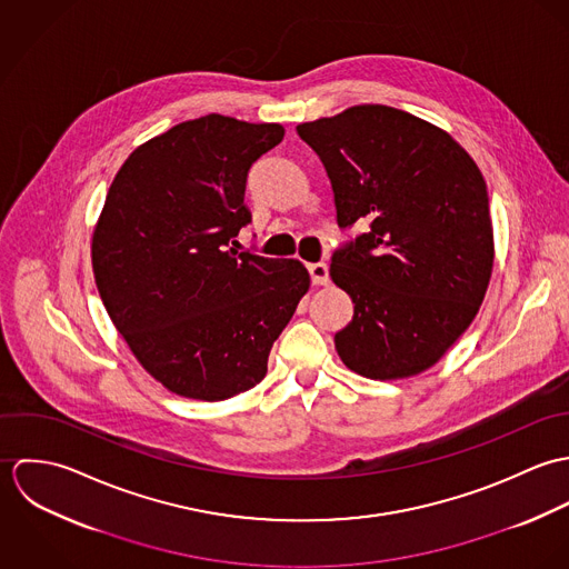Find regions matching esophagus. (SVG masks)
I'll list each match as a JSON object with an SVG mask.
<instances>
[{
	"label": "esophagus",
	"mask_w": 569,
	"mask_h": 569,
	"mask_svg": "<svg viewBox=\"0 0 569 569\" xmlns=\"http://www.w3.org/2000/svg\"><path fill=\"white\" fill-rule=\"evenodd\" d=\"M309 273L313 284H326L328 282V264L326 262H311Z\"/></svg>",
	"instance_id": "obj_1"
}]
</instances>
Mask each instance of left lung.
I'll use <instances>...</instances> for the list:
<instances>
[{
	"label": "left lung",
	"mask_w": 569,
	"mask_h": 569,
	"mask_svg": "<svg viewBox=\"0 0 569 569\" xmlns=\"http://www.w3.org/2000/svg\"><path fill=\"white\" fill-rule=\"evenodd\" d=\"M320 156L337 226L368 223L332 251L355 305L335 332L341 361L379 381L431 368L480 311L492 271L487 181L442 129L386 104L296 127Z\"/></svg>",
	"instance_id": "1"
}]
</instances>
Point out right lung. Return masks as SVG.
Listing matches in <instances>:
<instances>
[{"instance_id": "right-lung-1", "label": "right lung", "mask_w": 569, "mask_h": 569, "mask_svg": "<svg viewBox=\"0 0 569 569\" xmlns=\"http://www.w3.org/2000/svg\"><path fill=\"white\" fill-rule=\"evenodd\" d=\"M280 124L210 113L138 147L118 170L91 239L98 293L166 390L226 401L267 375L273 341L309 291L293 258L237 251L251 163Z\"/></svg>"}]
</instances>
